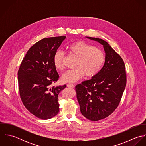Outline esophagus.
Wrapping results in <instances>:
<instances>
[{"label":"esophagus","mask_w":146,"mask_h":146,"mask_svg":"<svg viewBox=\"0 0 146 146\" xmlns=\"http://www.w3.org/2000/svg\"><path fill=\"white\" fill-rule=\"evenodd\" d=\"M67 86L68 87V88H74L75 87V85L72 84H67Z\"/></svg>","instance_id":"1"}]
</instances>
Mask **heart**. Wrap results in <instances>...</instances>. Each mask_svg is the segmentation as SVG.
<instances>
[{"instance_id": "obj_1", "label": "heart", "mask_w": 146, "mask_h": 146, "mask_svg": "<svg viewBox=\"0 0 146 146\" xmlns=\"http://www.w3.org/2000/svg\"><path fill=\"white\" fill-rule=\"evenodd\" d=\"M70 54L77 57L76 68L67 71L63 74L62 80L64 83L75 82L85 76L89 78L95 76L101 70L105 60L104 52L92 45L84 42H73L67 46ZM64 53L57 50L53 57L55 68L62 70L64 68Z\"/></svg>"}]
</instances>
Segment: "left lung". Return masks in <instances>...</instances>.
Instances as JSON below:
<instances>
[{
	"mask_svg": "<svg viewBox=\"0 0 146 146\" xmlns=\"http://www.w3.org/2000/svg\"><path fill=\"white\" fill-rule=\"evenodd\" d=\"M87 38L104 45L105 62L97 74L77 85L75 90L82 115L96 121L110 116L118 107L126 86V74L123 58L108 42Z\"/></svg>",
	"mask_w": 146,
	"mask_h": 146,
	"instance_id": "8db88e82",
	"label": "left lung"
}]
</instances>
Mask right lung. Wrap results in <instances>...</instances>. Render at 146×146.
I'll list each match as a JSON object with an SVG mask.
<instances>
[{"mask_svg":"<svg viewBox=\"0 0 146 146\" xmlns=\"http://www.w3.org/2000/svg\"><path fill=\"white\" fill-rule=\"evenodd\" d=\"M66 36L44 38L27 51L18 71L21 101L26 109L42 120L55 116L60 111L58 96L66 87L55 86L59 79L53 57Z\"/></svg>","mask_w":146,"mask_h":146,"instance_id":"1","label":"right lung"}]
</instances>
